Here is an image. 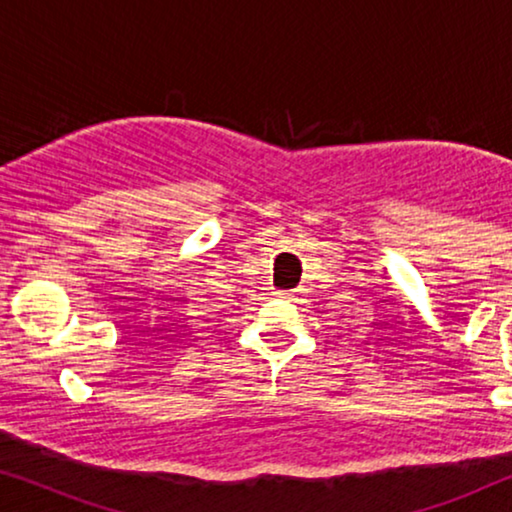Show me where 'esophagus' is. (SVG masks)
I'll list each match as a JSON object with an SVG mask.
<instances>
[{
  "label": "esophagus",
  "instance_id": "1",
  "mask_svg": "<svg viewBox=\"0 0 512 512\" xmlns=\"http://www.w3.org/2000/svg\"><path fill=\"white\" fill-rule=\"evenodd\" d=\"M279 298L291 300V303H296V300L300 298V293H298V291H279Z\"/></svg>",
  "mask_w": 512,
  "mask_h": 512
}]
</instances>
